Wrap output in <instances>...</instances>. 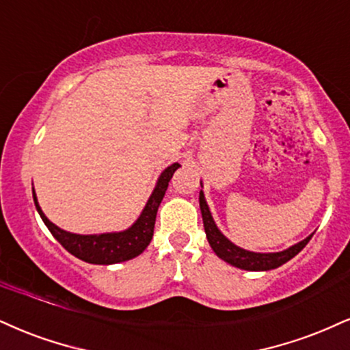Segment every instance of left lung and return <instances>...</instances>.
<instances>
[{
    "mask_svg": "<svg viewBox=\"0 0 350 350\" xmlns=\"http://www.w3.org/2000/svg\"><path fill=\"white\" fill-rule=\"evenodd\" d=\"M202 188V183H201ZM200 208H201V215H202V224H204V232L206 237H208V241L211 248L214 250V253L217 254L221 260H224L228 265L240 267V269L245 271H269L275 269V267L282 266L284 262L299 254L301 250L305 248V245L308 243L312 235H308L307 239H304L299 243L292 245L287 250H282V252L275 253H256L250 252V250L237 247L235 243H232L230 240L227 239L226 235L219 230V227L215 226L213 214H211L208 201L204 198V191H200Z\"/></svg>",
    "mask_w": 350,
    "mask_h": 350,
    "instance_id": "1",
    "label": "left lung"
}]
</instances>
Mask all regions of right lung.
Masks as SVG:
<instances>
[{
    "mask_svg": "<svg viewBox=\"0 0 350 350\" xmlns=\"http://www.w3.org/2000/svg\"><path fill=\"white\" fill-rule=\"evenodd\" d=\"M180 167V163H172L165 170L162 172L161 176L157 178L152 195L149 196L148 202H146L144 209L136 219L131 227L126 230L120 232H107V234H90V235H81L72 234V232H66L53 222L49 221L37 201L36 189L32 188L33 202H36L37 213L40 214L43 224L49 227L51 235L55 237L59 243L63 245L64 250H68L72 256L79 258L90 265H116V262H123L133 258L139 256V254L148 248L154 235V226H155V215H157V209L165 196V191L168 188V182L174 176L175 170Z\"/></svg>",
    "mask_w": 350,
    "mask_h": 350,
    "instance_id": "add662e5",
    "label": "right lung"
}]
</instances>
